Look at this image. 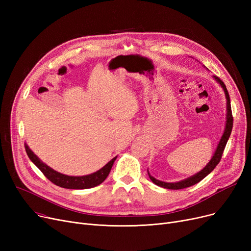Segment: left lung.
I'll use <instances>...</instances> for the list:
<instances>
[{
    "label": "left lung",
    "instance_id": "obj_1",
    "mask_svg": "<svg viewBox=\"0 0 251 251\" xmlns=\"http://www.w3.org/2000/svg\"><path fill=\"white\" fill-rule=\"evenodd\" d=\"M205 67V66H204ZM215 80L221 85V87L223 88L224 92H225V96H226V110H227V113H226V125H225V130H224V133L220 139V142L218 144V147L212 156V159H210V161L207 163V165L202 169L201 170L199 173L194 174L193 176H190L186 179L184 180H181L179 182H164V181H160L155 179L154 177H152L149 170H148V173H149V176H150V179L155 184V185L157 186H161L163 188H167V189H183V188H186V187H190L192 185H194V184L199 183L200 181H201L204 177H206L212 171L216 168V166L220 163L221 161V157H222V154H223V151L224 150H225V147L227 144V141L231 135V132H232V127H233V117H232V111H231V101H230V97H229V94H228V90L226 88V85L224 84V82L221 80V79L217 76H214Z\"/></svg>",
    "mask_w": 251,
    "mask_h": 251
}]
</instances>
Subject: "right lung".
Masks as SVG:
<instances>
[{
	"mask_svg": "<svg viewBox=\"0 0 251 251\" xmlns=\"http://www.w3.org/2000/svg\"><path fill=\"white\" fill-rule=\"evenodd\" d=\"M25 146V151L26 153H27L28 157L30 161L43 172V174L56 185L63 187V188H67V189H87V188H92L100 185V183H102L105 178L108 177L110 171L114 165L115 160L117 159V156H115L114 159H112L107 165H104L101 169H100L97 172L85 175V176H68L62 173L57 172L54 169H51L48 165H46L39 157L29 149L27 144H24Z\"/></svg>",
	"mask_w": 251,
	"mask_h": 251,
	"instance_id": "add662e5",
	"label": "right lung"
}]
</instances>
